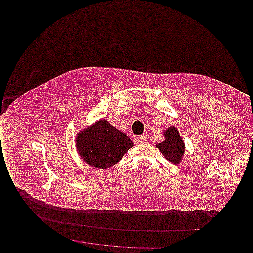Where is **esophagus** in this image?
Wrapping results in <instances>:
<instances>
[{
    "label": "esophagus",
    "mask_w": 253,
    "mask_h": 253,
    "mask_svg": "<svg viewBox=\"0 0 253 253\" xmlns=\"http://www.w3.org/2000/svg\"><path fill=\"white\" fill-rule=\"evenodd\" d=\"M136 141L137 143H144L147 141V137L145 135H139L136 137Z\"/></svg>",
    "instance_id": "34e87169"
}]
</instances>
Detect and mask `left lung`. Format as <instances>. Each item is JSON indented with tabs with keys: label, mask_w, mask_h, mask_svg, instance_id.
Masks as SVG:
<instances>
[{
	"label": "left lung",
	"mask_w": 253,
	"mask_h": 253,
	"mask_svg": "<svg viewBox=\"0 0 253 253\" xmlns=\"http://www.w3.org/2000/svg\"><path fill=\"white\" fill-rule=\"evenodd\" d=\"M165 140L157 145V148L169 161L177 164L179 163L183 154L185 153L184 141L179 135V132L175 127H170L164 133Z\"/></svg>",
	"instance_id": "1"
}]
</instances>
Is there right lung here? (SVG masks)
Returning <instances> with one entry per match:
<instances>
[{
	"label": "right lung",
	"instance_id": "add662e5",
	"mask_svg": "<svg viewBox=\"0 0 253 253\" xmlns=\"http://www.w3.org/2000/svg\"><path fill=\"white\" fill-rule=\"evenodd\" d=\"M76 141L83 159L89 165L101 169L117 164L133 145L129 136L105 120L80 132Z\"/></svg>",
	"mask_w": 253,
	"mask_h": 253
}]
</instances>
